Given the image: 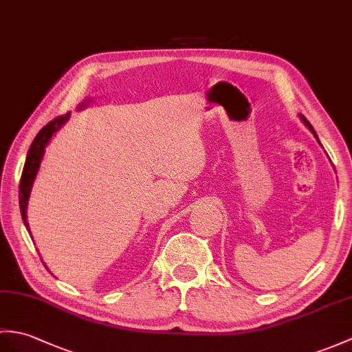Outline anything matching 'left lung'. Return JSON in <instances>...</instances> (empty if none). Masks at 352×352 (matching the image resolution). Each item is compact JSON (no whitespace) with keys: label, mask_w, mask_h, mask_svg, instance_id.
I'll list each match as a JSON object with an SVG mask.
<instances>
[{"label":"left lung","mask_w":352,"mask_h":352,"mask_svg":"<svg viewBox=\"0 0 352 352\" xmlns=\"http://www.w3.org/2000/svg\"><path fill=\"white\" fill-rule=\"evenodd\" d=\"M300 120H301V121H303V122H305V126H306V127H307V129H309V130H310V132H312V133H314V136H315V138H316V141H318V142H320V139H318V135H316V132H315V130H314V127H312V124H310V122H309V121H307V120H306V118H305V117H303V116H301V113H300ZM320 144H321V142H320Z\"/></svg>","instance_id":"1"}]
</instances>
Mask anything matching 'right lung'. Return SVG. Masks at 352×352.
Returning <instances> with one entry per match:
<instances>
[{
	"instance_id": "add662e5",
	"label": "right lung",
	"mask_w": 352,
	"mask_h": 352,
	"mask_svg": "<svg viewBox=\"0 0 352 352\" xmlns=\"http://www.w3.org/2000/svg\"><path fill=\"white\" fill-rule=\"evenodd\" d=\"M70 118V112L65 113V116H61L58 118L52 120L51 122L40 130L37 136L32 141L28 154H27V160H25V166H23L22 170V177H21V184H19V207H21V214L23 225L30 232V225L27 222V210H28V201H30V195L32 190V184H34V179L37 177V173L40 169V163L43 160L45 151L47 144L51 142L52 136L58 132V130L63 127V124L67 122ZM31 235V232H30Z\"/></svg>"
}]
</instances>
